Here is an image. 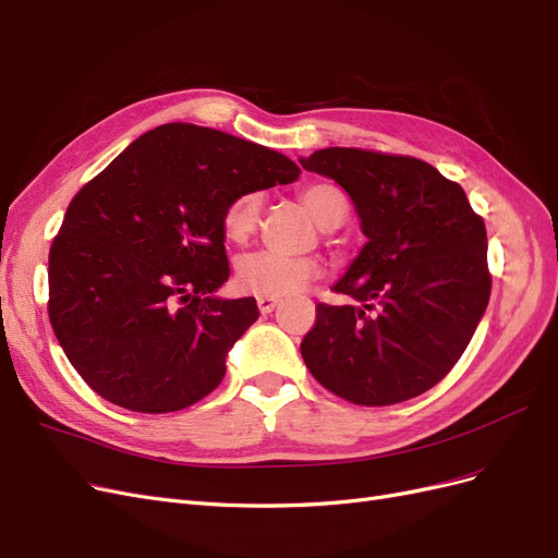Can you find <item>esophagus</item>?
Listing matches in <instances>:
<instances>
[{
	"mask_svg": "<svg viewBox=\"0 0 558 558\" xmlns=\"http://www.w3.org/2000/svg\"><path fill=\"white\" fill-rule=\"evenodd\" d=\"M277 305H279V300H277V298H269V295H258V310H260L263 314H269V312H272Z\"/></svg>",
	"mask_w": 558,
	"mask_h": 558,
	"instance_id": "obj_1",
	"label": "esophagus"
}]
</instances>
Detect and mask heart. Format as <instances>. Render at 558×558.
Returning a JSON list of instances; mask_svg holds the SVG:
<instances>
[{"mask_svg": "<svg viewBox=\"0 0 558 558\" xmlns=\"http://www.w3.org/2000/svg\"><path fill=\"white\" fill-rule=\"evenodd\" d=\"M302 202H305V207L326 230L340 226L347 216V197L330 183L310 185V189L302 191ZM260 209L263 193L258 191H248L230 199L221 218L226 240L234 244L246 242L258 228ZM318 275L320 265L314 258H293L281 256V253L275 251H256L238 263L234 286L242 293L251 295L283 298L302 291Z\"/></svg>", "mask_w": 558, "mask_h": 558, "instance_id": "obj_1", "label": "heart"}]
</instances>
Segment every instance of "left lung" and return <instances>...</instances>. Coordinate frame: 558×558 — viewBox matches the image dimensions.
Masks as SVG:
<instances>
[{"label": "left lung", "instance_id": "1", "mask_svg": "<svg viewBox=\"0 0 558 558\" xmlns=\"http://www.w3.org/2000/svg\"><path fill=\"white\" fill-rule=\"evenodd\" d=\"M351 195L367 244L300 344L314 379L365 408L426 393L459 363L492 295L484 218L433 165L373 148L300 160Z\"/></svg>", "mask_w": 558, "mask_h": 558}]
</instances>
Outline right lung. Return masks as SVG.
<instances>
[{"label":"right lung","mask_w":558,"mask_h":558,"mask_svg":"<svg viewBox=\"0 0 558 558\" xmlns=\"http://www.w3.org/2000/svg\"><path fill=\"white\" fill-rule=\"evenodd\" d=\"M300 172L277 150L167 123L83 185L50 244L48 318L97 396L167 414L223 381L230 347L260 314L256 298H211L230 277L223 209Z\"/></svg>","instance_id":"add662e5"}]
</instances>
